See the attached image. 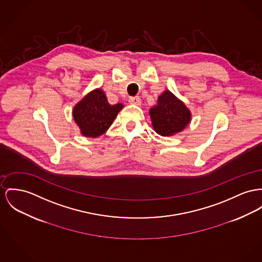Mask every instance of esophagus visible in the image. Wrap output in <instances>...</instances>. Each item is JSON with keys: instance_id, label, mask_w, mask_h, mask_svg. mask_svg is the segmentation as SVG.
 Listing matches in <instances>:
<instances>
[{"instance_id": "esophagus-1", "label": "esophagus", "mask_w": 262, "mask_h": 262, "mask_svg": "<svg viewBox=\"0 0 262 262\" xmlns=\"http://www.w3.org/2000/svg\"><path fill=\"white\" fill-rule=\"evenodd\" d=\"M129 103H130V104L140 106V105H141V99H140L139 97H131V98L129 99Z\"/></svg>"}]
</instances>
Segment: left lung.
I'll return each instance as SVG.
<instances>
[{
	"instance_id": "left-lung-1",
	"label": "left lung",
	"mask_w": 262,
	"mask_h": 262,
	"mask_svg": "<svg viewBox=\"0 0 262 262\" xmlns=\"http://www.w3.org/2000/svg\"><path fill=\"white\" fill-rule=\"evenodd\" d=\"M149 114L155 132L164 137L182 132L192 119L190 109L170 90L159 95L157 104L150 108Z\"/></svg>"
}]
</instances>
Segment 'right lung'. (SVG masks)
<instances>
[{"label":"right lung","mask_w":262,"mask_h":262,"mask_svg":"<svg viewBox=\"0 0 262 262\" xmlns=\"http://www.w3.org/2000/svg\"><path fill=\"white\" fill-rule=\"evenodd\" d=\"M123 107L122 103H108L104 91L95 88L75 104L72 116L81 135L96 138L108 130Z\"/></svg>","instance_id":"add662e5"}]
</instances>
